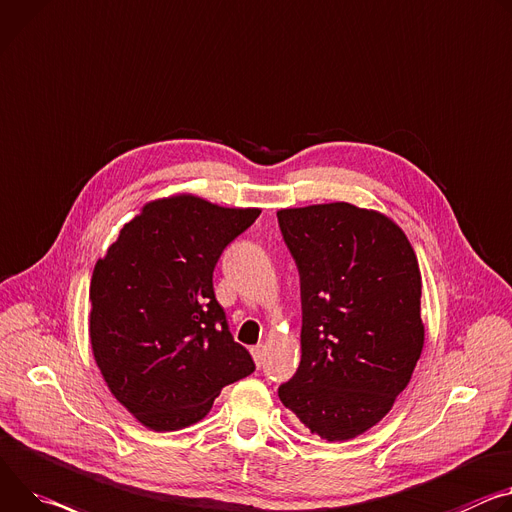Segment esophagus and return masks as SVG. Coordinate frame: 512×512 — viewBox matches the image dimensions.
<instances>
[{"instance_id": "esophagus-1", "label": "esophagus", "mask_w": 512, "mask_h": 512, "mask_svg": "<svg viewBox=\"0 0 512 512\" xmlns=\"http://www.w3.org/2000/svg\"><path fill=\"white\" fill-rule=\"evenodd\" d=\"M251 355H253L255 365L261 367V365H263V359H265V347H263V345H255V347L251 349Z\"/></svg>"}]
</instances>
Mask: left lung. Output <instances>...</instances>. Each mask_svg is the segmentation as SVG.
Masks as SVG:
<instances>
[{
    "instance_id": "8db88e82",
    "label": "left lung",
    "mask_w": 512,
    "mask_h": 512,
    "mask_svg": "<svg viewBox=\"0 0 512 512\" xmlns=\"http://www.w3.org/2000/svg\"><path fill=\"white\" fill-rule=\"evenodd\" d=\"M298 265L302 357L277 394L310 433L349 441L390 412L425 345L421 269L404 230L347 202L277 212Z\"/></svg>"
}]
</instances>
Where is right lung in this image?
Returning <instances> with one entry per match:
<instances>
[{"label":"right lung","mask_w":512,"mask_h":512,"mask_svg":"<svg viewBox=\"0 0 512 512\" xmlns=\"http://www.w3.org/2000/svg\"><path fill=\"white\" fill-rule=\"evenodd\" d=\"M259 208L192 194L145 204L98 259L89 286V341L114 398L153 431H179L220 390L255 371L235 343L212 273Z\"/></svg>","instance_id":"add662e5"}]
</instances>
